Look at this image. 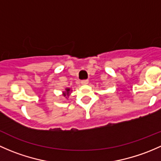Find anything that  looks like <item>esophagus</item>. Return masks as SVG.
Wrapping results in <instances>:
<instances>
[{
    "instance_id": "1",
    "label": "esophagus",
    "mask_w": 161,
    "mask_h": 161,
    "mask_svg": "<svg viewBox=\"0 0 161 161\" xmlns=\"http://www.w3.org/2000/svg\"><path fill=\"white\" fill-rule=\"evenodd\" d=\"M88 82H89L88 80H81V84H88Z\"/></svg>"
}]
</instances>
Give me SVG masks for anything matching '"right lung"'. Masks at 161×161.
Segmentation results:
<instances>
[{
    "label": "right lung",
    "instance_id": "obj_1",
    "mask_svg": "<svg viewBox=\"0 0 161 161\" xmlns=\"http://www.w3.org/2000/svg\"><path fill=\"white\" fill-rule=\"evenodd\" d=\"M70 88H66V92H64V93H63V94H64V97H68L69 96V93H70Z\"/></svg>",
    "mask_w": 161,
    "mask_h": 161
}]
</instances>
